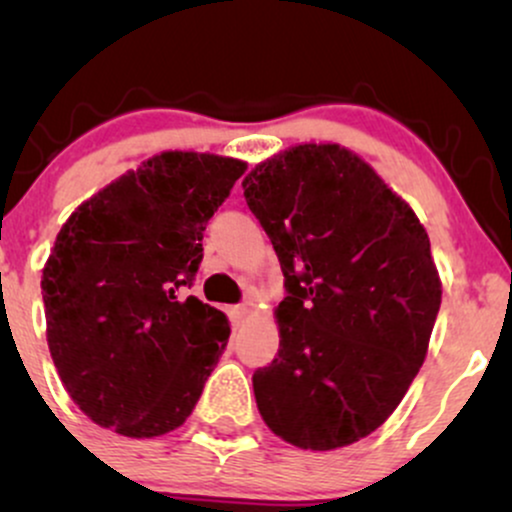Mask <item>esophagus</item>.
<instances>
[{
  "instance_id": "obj_1",
  "label": "esophagus",
  "mask_w": 512,
  "mask_h": 512,
  "mask_svg": "<svg viewBox=\"0 0 512 512\" xmlns=\"http://www.w3.org/2000/svg\"><path fill=\"white\" fill-rule=\"evenodd\" d=\"M245 317H248V308H245V305H233V308H231V322H233V327L243 325Z\"/></svg>"
}]
</instances>
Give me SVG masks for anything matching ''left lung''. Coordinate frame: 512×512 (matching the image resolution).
<instances>
[{"mask_svg":"<svg viewBox=\"0 0 512 512\" xmlns=\"http://www.w3.org/2000/svg\"><path fill=\"white\" fill-rule=\"evenodd\" d=\"M284 272L279 354L252 375L264 424L303 450L373 433L426 358L440 310L431 240L368 163L301 144L243 180Z\"/></svg>","mask_w":512,"mask_h":512,"instance_id":"8db88e82","label":"left lung"}]
</instances>
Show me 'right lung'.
Listing matches in <instances>:
<instances>
[{"instance_id": "right-lung-1", "label": "right lung", "mask_w": 512, "mask_h": 512, "mask_svg": "<svg viewBox=\"0 0 512 512\" xmlns=\"http://www.w3.org/2000/svg\"><path fill=\"white\" fill-rule=\"evenodd\" d=\"M245 163L168 151L69 216L43 269L48 346L69 397L127 438L175 431L228 344L226 315L180 301Z\"/></svg>"}]
</instances>
